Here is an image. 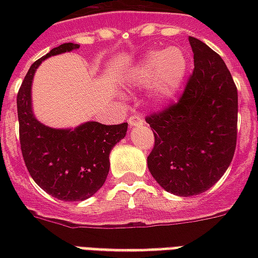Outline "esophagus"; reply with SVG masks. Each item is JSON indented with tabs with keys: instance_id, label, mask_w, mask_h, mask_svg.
Returning a JSON list of instances; mask_svg holds the SVG:
<instances>
[{
	"instance_id": "esophagus-1",
	"label": "esophagus",
	"mask_w": 258,
	"mask_h": 258,
	"mask_svg": "<svg viewBox=\"0 0 258 258\" xmlns=\"http://www.w3.org/2000/svg\"><path fill=\"white\" fill-rule=\"evenodd\" d=\"M145 121H144V117L142 116H140V114H133V116H130L128 118V124L130 127H134V125H141V124H144Z\"/></svg>"
}]
</instances>
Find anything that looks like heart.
Instances as JSON below:
<instances>
[{
	"instance_id": "b5f03b06",
	"label": "heart",
	"mask_w": 258,
	"mask_h": 258,
	"mask_svg": "<svg viewBox=\"0 0 258 258\" xmlns=\"http://www.w3.org/2000/svg\"><path fill=\"white\" fill-rule=\"evenodd\" d=\"M186 72L188 59L181 49H153L146 52L130 69L128 79L138 87L152 83V99L156 103H167L179 92Z\"/></svg>"
}]
</instances>
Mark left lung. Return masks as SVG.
I'll return each instance as SVG.
<instances>
[{
  "mask_svg": "<svg viewBox=\"0 0 258 258\" xmlns=\"http://www.w3.org/2000/svg\"><path fill=\"white\" fill-rule=\"evenodd\" d=\"M195 69L182 96L146 117L155 131L148 168L163 189L189 198L221 178L236 148L238 90L221 56L189 37Z\"/></svg>",
  "mask_w": 258,
  "mask_h": 258,
  "instance_id": "8db88e82",
  "label": "left lung"
}]
</instances>
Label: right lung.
<instances>
[{
  "instance_id": "add662e5",
  "label": "right lung",
  "mask_w": 258,
  "mask_h": 258,
  "mask_svg": "<svg viewBox=\"0 0 258 258\" xmlns=\"http://www.w3.org/2000/svg\"><path fill=\"white\" fill-rule=\"evenodd\" d=\"M79 44L66 42L31 64L18 92L22 155L36 184L53 198L80 202L101 189L109 174V155L127 134L128 124L105 125L87 121L76 128H52L33 113L31 84L37 68L49 56L70 52Z\"/></svg>"
}]
</instances>
